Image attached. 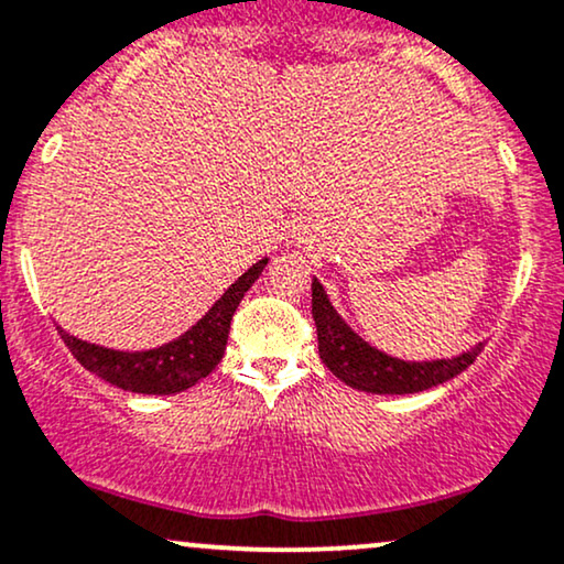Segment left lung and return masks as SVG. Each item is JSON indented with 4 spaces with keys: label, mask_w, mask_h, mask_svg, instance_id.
Instances as JSON below:
<instances>
[{
    "label": "left lung",
    "mask_w": 564,
    "mask_h": 564,
    "mask_svg": "<svg viewBox=\"0 0 564 564\" xmlns=\"http://www.w3.org/2000/svg\"><path fill=\"white\" fill-rule=\"evenodd\" d=\"M312 317L317 325L319 359L325 361V367L351 388L375 395L422 393L434 384L453 380L463 369L471 367L476 356L481 354V344L455 359L437 361H403L377 351L333 310L317 278H312Z\"/></svg>",
    "instance_id": "left-lung-1"
}]
</instances>
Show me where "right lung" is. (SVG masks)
I'll return each instance as SVG.
<instances>
[{
	"mask_svg": "<svg viewBox=\"0 0 564 564\" xmlns=\"http://www.w3.org/2000/svg\"><path fill=\"white\" fill-rule=\"evenodd\" d=\"M268 265V258L254 262L239 281H234L226 294L205 312L203 319H197L187 333L180 335L171 344H163L151 351H113L88 340L75 338L67 330H62V340L69 351L88 372L98 375L101 380L117 384V388L130 390V393L145 395H171L182 393L192 384L208 377L218 361L224 359L226 340H229L231 317L237 306L252 283L258 281L262 268Z\"/></svg>",
	"mask_w": 564,
	"mask_h": 564,
	"instance_id": "right-lung-1",
	"label": "right lung"
}]
</instances>
